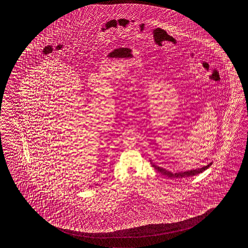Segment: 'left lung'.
Returning <instances> with one entry per match:
<instances>
[{
    "instance_id": "8db88e82",
    "label": "left lung",
    "mask_w": 248,
    "mask_h": 248,
    "mask_svg": "<svg viewBox=\"0 0 248 248\" xmlns=\"http://www.w3.org/2000/svg\"><path fill=\"white\" fill-rule=\"evenodd\" d=\"M151 163L153 165V167L154 169H157L159 173H161V174H164V175H166V176H167V177H169V178H183V177H190V176H193V175H196V174H201V173H202L203 171H205V170L208 169V168L210 167L211 165H212V162H211V163L208 164V165H206V166L203 167V168H201V169H192V170H187V171H185V172L173 173V172L168 171L167 169H163V168H160V167H158V166H156V165L153 163L152 161H151Z\"/></svg>"
}]
</instances>
